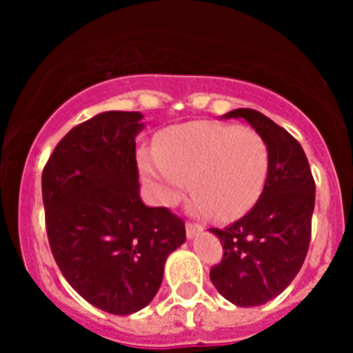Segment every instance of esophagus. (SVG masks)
Segmentation results:
<instances>
[{"label":"esophagus","mask_w":353,"mask_h":353,"mask_svg":"<svg viewBox=\"0 0 353 353\" xmlns=\"http://www.w3.org/2000/svg\"><path fill=\"white\" fill-rule=\"evenodd\" d=\"M203 231L199 225H194V223H187V238L188 240H194L199 232Z\"/></svg>","instance_id":"esophagus-1"}]
</instances>
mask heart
Here are the masks:
<instances>
[{"instance_id": "1", "label": "heart", "mask_w": 353, "mask_h": 353, "mask_svg": "<svg viewBox=\"0 0 353 353\" xmlns=\"http://www.w3.org/2000/svg\"><path fill=\"white\" fill-rule=\"evenodd\" d=\"M139 166L161 205H176L190 188L188 210L194 216L216 214L229 221L260 198L269 154L265 141L251 128L196 121L166 130L159 148L141 150Z\"/></svg>"}]
</instances>
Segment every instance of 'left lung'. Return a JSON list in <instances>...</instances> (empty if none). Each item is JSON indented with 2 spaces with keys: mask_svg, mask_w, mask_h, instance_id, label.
Wrapping results in <instances>:
<instances>
[{
  "mask_svg": "<svg viewBox=\"0 0 353 353\" xmlns=\"http://www.w3.org/2000/svg\"><path fill=\"white\" fill-rule=\"evenodd\" d=\"M223 119H243L265 141L269 168L254 207L232 225L210 229L223 247L210 280L236 306H262L291 284L304 263L315 181L304 150L284 128L249 108L232 110Z\"/></svg>",
  "mask_w": 353,
  "mask_h": 353,
  "instance_id": "left-lung-1",
  "label": "left lung"
}]
</instances>
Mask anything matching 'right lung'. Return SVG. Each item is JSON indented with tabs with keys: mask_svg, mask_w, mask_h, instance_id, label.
<instances>
[{
	"mask_svg": "<svg viewBox=\"0 0 353 353\" xmlns=\"http://www.w3.org/2000/svg\"><path fill=\"white\" fill-rule=\"evenodd\" d=\"M143 113L104 112L74 126L41 174L49 245L80 296L130 315L159 291L165 262L185 243V223L139 196L135 137Z\"/></svg>",
	"mask_w": 353,
	"mask_h": 353,
	"instance_id": "obj_1",
	"label": "right lung"
}]
</instances>
